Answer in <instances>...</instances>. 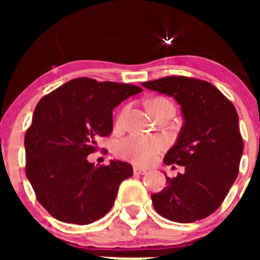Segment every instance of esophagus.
<instances>
[{
  "mask_svg": "<svg viewBox=\"0 0 260 260\" xmlns=\"http://www.w3.org/2000/svg\"><path fill=\"white\" fill-rule=\"evenodd\" d=\"M147 173V171L144 168H139V167H134V174H144Z\"/></svg>",
  "mask_w": 260,
  "mask_h": 260,
  "instance_id": "obj_1",
  "label": "esophagus"
}]
</instances>
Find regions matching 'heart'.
<instances>
[{"instance_id":"1","label":"heart","mask_w":260,"mask_h":260,"mask_svg":"<svg viewBox=\"0 0 260 260\" xmlns=\"http://www.w3.org/2000/svg\"><path fill=\"white\" fill-rule=\"evenodd\" d=\"M168 104L171 103L162 99H156L148 103L150 110L157 105ZM127 108L118 114L117 118V125H122L125 119ZM164 148V141L157 137H141V135H130L122 141H119L116 146V153L123 160L132 161L137 165H147L152 162L157 153Z\"/></svg>"}]
</instances>
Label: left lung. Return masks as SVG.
Wrapping results in <instances>:
<instances>
[{
	"label": "left lung",
	"mask_w": 260,
	"mask_h": 260,
	"mask_svg": "<svg viewBox=\"0 0 260 260\" xmlns=\"http://www.w3.org/2000/svg\"><path fill=\"white\" fill-rule=\"evenodd\" d=\"M142 86L173 98L183 118L176 143L164 156L165 165H180L183 172L167 177V187L151 195L153 207L171 221L204 219L220 207L237 178L243 153L237 110L204 80L165 77Z\"/></svg>",
	"instance_id": "1"
}]
</instances>
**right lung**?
I'll return each instance as SVG.
<instances>
[{
	"label": "right lung",
	"instance_id": "obj_1",
	"mask_svg": "<svg viewBox=\"0 0 260 260\" xmlns=\"http://www.w3.org/2000/svg\"><path fill=\"white\" fill-rule=\"evenodd\" d=\"M143 89L134 84L69 80L41 99L24 137L26 176L40 204L54 219L86 225L102 219L116 201L128 162H89L100 138L112 134V110Z\"/></svg>",
	"mask_w": 260,
	"mask_h": 260
}]
</instances>
